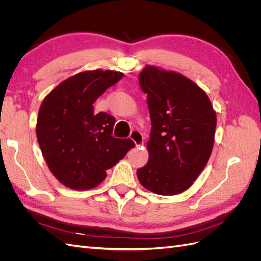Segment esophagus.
<instances>
[{"mask_svg":"<svg viewBox=\"0 0 261 261\" xmlns=\"http://www.w3.org/2000/svg\"><path fill=\"white\" fill-rule=\"evenodd\" d=\"M129 137H130V139L134 141V143H135V145H136L137 147L141 146V145H143V143H144L143 134H141L139 130H136V129L133 130V132L130 133Z\"/></svg>","mask_w":261,"mask_h":261,"instance_id":"1","label":"esophagus"}]
</instances>
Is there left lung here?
Instances as JSON below:
<instances>
[{
    "mask_svg": "<svg viewBox=\"0 0 261 261\" xmlns=\"http://www.w3.org/2000/svg\"><path fill=\"white\" fill-rule=\"evenodd\" d=\"M151 120L148 163L137 170L158 195L185 192L199 176L215 143L217 115L199 86L175 72L146 66L139 74Z\"/></svg>",
    "mask_w": 261,
    "mask_h": 261,
    "instance_id": "8db88e82",
    "label": "left lung"
}]
</instances>
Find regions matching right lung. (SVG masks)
<instances>
[{
    "label": "right lung",
    "instance_id": "add662e5",
    "mask_svg": "<svg viewBox=\"0 0 261 261\" xmlns=\"http://www.w3.org/2000/svg\"><path fill=\"white\" fill-rule=\"evenodd\" d=\"M114 70H89L67 78L43 100L37 120V139L50 171L73 189L96 187L106 171L135 146L112 136L115 117L93 112V103L122 80Z\"/></svg>",
    "mask_w": 261,
    "mask_h": 261
}]
</instances>
